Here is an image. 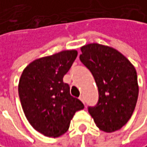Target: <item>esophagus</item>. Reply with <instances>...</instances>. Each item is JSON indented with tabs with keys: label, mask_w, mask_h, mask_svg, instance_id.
Masks as SVG:
<instances>
[{
	"label": "esophagus",
	"mask_w": 147,
	"mask_h": 147,
	"mask_svg": "<svg viewBox=\"0 0 147 147\" xmlns=\"http://www.w3.org/2000/svg\"><path fill=\"white\" fill-rule=\"evenodd\" d=\"M80 98V100L82 101L83 103H85V99H84V97H83L82 95V96H80V98Z\"/></svg>",
	"instance_id": "34e87169"
}]
</instances>
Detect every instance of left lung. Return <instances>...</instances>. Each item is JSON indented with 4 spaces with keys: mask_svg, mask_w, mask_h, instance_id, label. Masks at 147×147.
<instances>
[{
    "mask_svg": "<svg viewBox=\"0 0 147 147\" xmlns=\"http://www.w3.org/2000/svg\"><path fill=\"white\" fill-rule=\"evenodd\" d=\"M80 60L92 72L98 89V101L88 112L105 132L124 126L135 110L139 87L134 65L112 47L89 44L81 48Z\"/></svg>",
    "mask_w": 147,
    "mask_h": 147,
    "instance_id": "left-lung-1",
    "label": "left lung"
}]
</instances>
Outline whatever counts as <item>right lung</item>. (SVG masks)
Returning <instances> with one entry per match:
<instances>
[{
    "instance_id": "obj_1",
    "label": "right lung",
    "mask_w": 147,
    "mask_h": 147,
    "mask_svg": "<svg viewBox=\"0 0 147 147\" xmlns=\"http://www.w3.org/2000/svg\"><path fill=\"white\" fill-rule=\"evenodd\" d=\"M76 56V50H64L34 60L22 73L18 94L24 114L34 129L45 136L65 134L75 113L84 109L63 82Z\"/></svg>"
}]
</instances>
